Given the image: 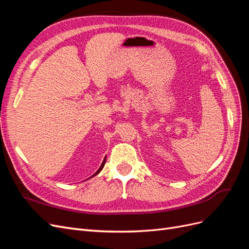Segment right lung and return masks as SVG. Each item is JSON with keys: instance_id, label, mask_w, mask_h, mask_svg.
Returning <instances> with one entry per match:
<instances>
[{"instance_id": "obj_1", "label": "right lung", "mask_w": 249, "mask_h": 249, "mask_svg": "<svg viewBox=\"0 0 249 249\" xmlns=\"http://www.w3.org/2000/svg\"><path fill=\"white\" fill-rule=\"evenodd\" d=\"M106 158L107 157H105V159H104V161H103V163H102V165H101V166H100V168L99 169H97V171L94 173V175H92L91 177H90L89 178H93V177H95L96 175H99V173L102 171V169L104 168V166H105V163H106Z\"/></svg>"}]
</instances>
